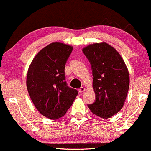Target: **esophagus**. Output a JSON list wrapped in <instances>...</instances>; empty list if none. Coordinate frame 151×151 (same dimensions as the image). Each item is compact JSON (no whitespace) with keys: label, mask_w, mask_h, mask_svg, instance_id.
Segmentation results:
<instances>
[{"label":"esophagus","mask_w":151,"mask_h":151,"mask_svg":"<svg viewBox=\"0 0 151 151\" xmlns=\"http://www.w3.org/2000/svg\"><path fill=\"white\" fill-rule=\"evenodd\" d=\"M85 88L84 87V86H81V87L80 88V89H79V93H82V92H84V91H85Z\"/></svg>","instance_id":"1"}]
</instances>
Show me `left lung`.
Returning <instances> with one entry per match:
<instances>
[{
	"mask_svg": "<svg viewBox=\"0 0 151 151\" xmlns=\"http://www.w3.org/2000/svg\"><path fill=\"white\" fill-rule=\"evenodd\" d=\"M91 64L96 100L88 105L95 115L109 119L122 109L129 88V73L116 50L106 42L93 43L82 49Z\"/></svg>",
	"mask_w": 151,
	"mask_h": 151,
	"instance_id": "1",
	"label": "left lung"
}]
</instances>
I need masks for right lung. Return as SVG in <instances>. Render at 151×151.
I'll use <instances>...</instances> for the list:
<instances>
[{
	"instance_id": "1",
	"label": "right lung",
	"mask_w": 151,
	"mask_h": 151,
	"mask_svg": "<svg viewBox=\"0 0 151 151\" xmlns=\"http://www.w3.org/2000/svg\"><path fill=\"white\" fill-rule=\"evenodd\" d=\"M72 49L62 42L51 43L35 55L27 71L26 85L31 100L50 119L63 116L78 94L65 81V64Z\"/></svg>"
}]
</instances>
